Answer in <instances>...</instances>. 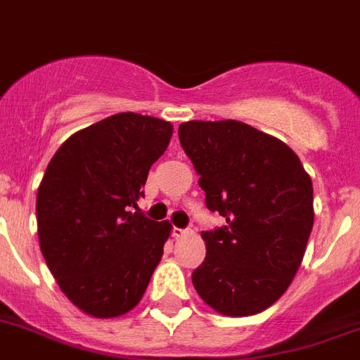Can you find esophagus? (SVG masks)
Returning <instances> with one entry per match:
<instances>
[{
	"label": "esophagus",
	"instance_id": "34e87169",
	"mask_svg": "<svg viewBox=\"0 0 360 360\" xmlns=\"http://www.w3.org/2000/svg\"><path fill=\"white\" fill-rule=\"evenodd\" d=\"M171 235H173L174 238H182V236L187 235V229H182V227L174 226L173 229H171Z\"/></svg>",
	"mask_w": 360,
	"mask_h": 360
}]
</instances>
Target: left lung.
I'll return each instance as SVG.
<instances>
[{"label":"left lung","mask_w":360,"mask_h":360,"mask_svg":"<svg viewBox=\"0 0 360 360\" xmlns=\"http://www.w3.org/2000/svg\"><path fill=\"white\" fill-rule=\"evenodd\" d=\"M178 138L200 174L207 210L226 220L202 231L207 253L193 285L222 315L264 311L302 262L313 227L311 178L284 142L236 120L186 122Z\"/></svg>","instance_id":"8db88e82"}]
</instances>
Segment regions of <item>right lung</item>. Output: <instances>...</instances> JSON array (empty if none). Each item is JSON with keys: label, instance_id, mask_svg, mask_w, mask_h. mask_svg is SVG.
<instances>
[{"label": "right lung", "instance_id": "1", "mask_svg": "<svg viewBox=\"0 0 360 360\" xmlns=\"http://www.w3.org/2000/svg\"><path fill=\"white\" fill-rule=\"evenodd\" d=\"M171 134L165 120L118 112L72 134L49 162L36 198L39 248L61 291L87 315L133 309L164 255L171 226L136 202Z\"/></svg>", "mask_w": 360, "mask_h": 360}]
</instances>
